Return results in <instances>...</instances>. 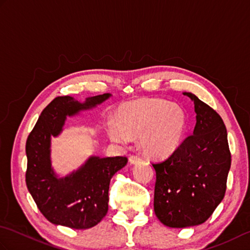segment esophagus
<instances>
[{
    "mask_svg": "<svg viewBox=\"0 0 250 250\" xmlns=\"http://www.w3.org/2000/svg\"><path fill=\"white\" fill-rule=\"evenodd\" d=\"M140 161H141V158H140L139 156L132 155V156L129 157V162H130L131 164H136L137 162H140Z\"/></svg>",
    "mask_w": 250,
    "mask_h": 250,
    "instance_id": "obj_1",
    "label": "esophagus"
}]
</instances>
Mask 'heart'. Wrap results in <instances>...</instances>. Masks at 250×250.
Wrapping results in <instances>:
<instances>
[{"label": "heart", "instance_id": "heart-1", "mask_svg": "<svg viewBox=\"0 0 250 250\" xmlns=\"http://www.w3.org/2000/svg\"><path fill=\"white\" fill-rule=\"evenodd\" d=\"M187 128V115L176 104L163 99H140L122 105L118 122H107L109 139L125 144L140 135V146L150 157H166L182 144Z\"/></svg>", "mask_w": 250, "mask_h": 250}]
</instances>
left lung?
I'll return each instance as SVG.
<instances>
[{
	"mask_svg": "<svg viewBox=\"0 0 250 250\" xmlns=\"http://www.w3.org/2000/svg\"><path fill=\"white\" fill-rule=\"evenodd\" d=\"M196 124L156 169L153 209L163 225L187 228L203 224L226 193L231 167L227 129L219 114L192 93Z\"/></svg>",
	"mask_w": 250,
	"mask_h": 250,
	"instance_id": "8db88e82",
	"label": "left lung"
}]
</instances>
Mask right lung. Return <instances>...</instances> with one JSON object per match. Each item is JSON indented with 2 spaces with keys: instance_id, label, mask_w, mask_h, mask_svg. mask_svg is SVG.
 I'll return each mask as SVG.
<instances>
[{
  "instance_id": "right-lung-1",
  "label": "right lung",
  "mask_w": 250,
  "mask_h": 250,
  "mask_svg": "<svg viewBox=\"0 0 250 250\" xmlns=\"http://www.w3.org/2000/svg\"><path fill=\"white\" fill-rule=\"evenodd\" d=\"M110 97L104 93L79 103L73 98L58 97L42 111L28 136L25 183L35 203L51 224L72 229H89L108 210V189L114 174L124 167L126 157H91L76 172L58 178L50 163V136L62 130L66 116L94 107Z\"/></svg>"
}]
</instances>
